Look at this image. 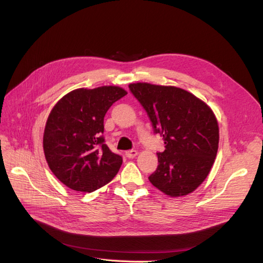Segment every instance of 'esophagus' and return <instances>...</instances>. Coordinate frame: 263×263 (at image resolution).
Masks as SVG:
<instances>
[{"mask_svg": "<svg viewBox=\"0 0 263 263\" xmlns=\"http://www.w3.org/2000/svg\"><path fill=\"white\" fill-rule=\"evenodd\" d=\"M125 155H126L127 158L133 159V158H135V157L138 155V151L137 150H128V151H126Z\"/></svg>", "mask_w": 263, "mask_h": 263, "instance_id": "34e87169", "label": "esophagus"}]
</instances>
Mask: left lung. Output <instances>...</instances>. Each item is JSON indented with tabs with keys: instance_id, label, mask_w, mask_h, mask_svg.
Instances as JSON below:
<instances>
[{
	"instance_id": "1",
	"label": "left lung",
	"mask_w": 263,
	"mask_h": 263,
	"mask_svg": "<svg viewBox=\"0 0 263 263\" xmlns=\"http://www.w3.org/2000/svg\"><path fill=\"white\" fill-rule=\"evenodd\" d=\"M128 86L164 140L150 183L171 197L192 193L208 178L217 155L216 116L205 102L180 87L146 82Z\"/></svg>"
}]
</instances>
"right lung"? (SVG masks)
<instances>
[{"label": "right lung", "instance_id": "obj_1", "mask_svg": "<svg viewBox=\"0 0 263 263\" xmlns=\"http://www.w3.org/2000/svg\"><path fill=\"white\" fill-rule=\"evenodd\" d=\"M127 92L119 86L77 89L62 97L46 122L43 147L57 179L79 192L91 193L117 174L123 158L104 144V116Z\"/></svg>", "mask_w": 263, "mask_h": 263}]
</instances>
